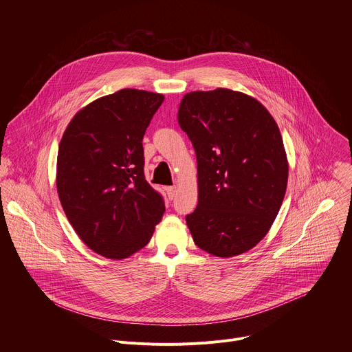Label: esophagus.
I'll use <instances>...</instances> for the list:
<instances>
[{
  "mask_svg": "<svg viewBox=\"0 0 352 352\" xmlns=\"http://www.w3.org/2000/svg\"><path fill=\"white\" fill-rule=\"evenodd\" d=\"M166 192H167L168 199H174L175 195H177V188H175V186H167V188H166Z\"/></svg>",
  "mask_w": 352,
  "mask_h": 352,
  "instance_id": "esophagus-1",
  "label": "esophagus"
}]
</instances>
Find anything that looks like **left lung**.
I'll list each match as a JSON object with an SVG mask.
<instances>
[{"mask_svg": "<svg viewBox=\"0 0 352 352\" xmlns=\"http://www.w3.org/2000/svg\"><path fill=\"white\" fill-rule=\"evenodd\" d=\"M178 122L196 153L199 202L186 224L219 258L252 249L281 208L288 162L280 129L256 98L230 89L190 91Z\"/></svg>", "mask_w": 352, "mask_h": 352, "instance_id": "left-lung-1", "label": "left lung"}]
</instances>
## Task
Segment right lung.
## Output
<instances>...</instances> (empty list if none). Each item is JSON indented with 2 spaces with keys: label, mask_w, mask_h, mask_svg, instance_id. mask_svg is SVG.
<instances>
[{
  "label": "right lung",
  "mask_w": 352,
  "mask_h": 352,
  "mask_svg": "<svg viewBox=\"0 0 352 352\" xmlns=\"http://www.w3.org/2000/svg\"><path fill=\"white\" fill-rule=\"evenodd\" d=\"M164 96L122 89L82 109L58 147L63 209L93 252L125 259L147 245L166 206L144 179L143 135Z\"/></svg>",
  "instance_id": "obj_1"
}]
</instances>
